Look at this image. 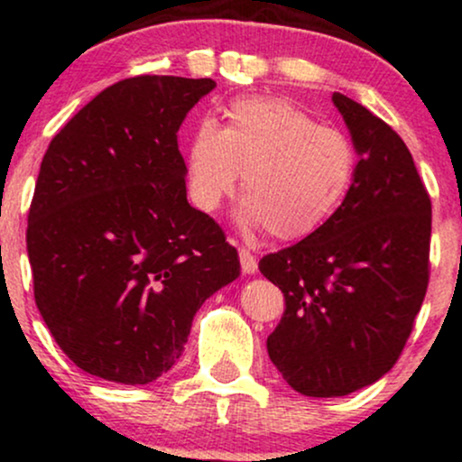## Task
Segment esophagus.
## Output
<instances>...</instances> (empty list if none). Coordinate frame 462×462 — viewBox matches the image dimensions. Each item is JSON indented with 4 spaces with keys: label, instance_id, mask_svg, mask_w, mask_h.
Wrapping results in <instances>:
<instances>
[{
    "label": "esophagus",
    "instance_id": "34e87169",
    "mask_svg": "<svg viewBox=\"0 0 462 462\" xmlns=\"http://www.w3.org/2000/svg\"><path fill=\"white\" fill-rule=\"evenodd\" d=\"M238 258H241L243 273H256V269H258L256 256H254V254L249 252V249H245V247L238 249Z\"/></svg>",
    "mask_w": 462,
    "mask_h": 462
}]
</instances>
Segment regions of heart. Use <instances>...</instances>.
<instances>
[{"mask_svg": "<svg viewBox=\"0 0 462 462\" xmlns=\"http://www.w3.org/2000/svg\"><path fill=\"white\" fill-rule=\"evenodd\" d=\"M245 219L280 241L317 232L337 213L356 176V150L286 99L245 97L226 108V125L199 121L189 143V195L213 213L235 193Z\"/></svg>", "mask_w": 462, "mask_h": 462, "instance_id": "obj_1", "label": "heart"}]
</instances>
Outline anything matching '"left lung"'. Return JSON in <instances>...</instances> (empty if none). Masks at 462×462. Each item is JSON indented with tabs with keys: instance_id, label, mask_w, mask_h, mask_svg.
Returning a JSON list of instances; mask_svg holds the SVG:
<instances>
[{
	"instance_id": "1",
	"label": "left lung",
	"mask_w": 462,
	"mask_h": 462,
	"mask_svg": "<svg viewBox=\"0 0 462 462\" xmlns=\"http://www.w3.org/2000/svg\"><path fill=\"white\" fill-rule=\"evenodd\" d=\"M360 161L319 230L267 254L258 269L284 293L267 352L301 395L341 397L397 363L430 278V195L400 134L341 93Z\"/></svg>"
}]
</instances>
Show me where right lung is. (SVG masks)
<instances>
[{"mask_svg": "<svg viewBox=\"0 0 462 462\" xmlns=\"http://www.w3.org/2000/svg\"><path fill=\"white\" fill-rule=\"evenodd\" d=\"M215 79L136 76L51 139L28 215L34 300L58 347L108 383L147 384L182 356L195 312L241 273L187 201L178 130Z\"/></svg>", "mask_w": 462, "mask_h": 462, "instance_id": "1", "label": "right lung"}]
</instances>
